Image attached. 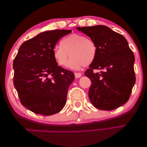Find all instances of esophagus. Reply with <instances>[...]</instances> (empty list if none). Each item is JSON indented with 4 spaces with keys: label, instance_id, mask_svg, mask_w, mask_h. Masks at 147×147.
Here are the masks:
<instances>
[{
    "label": "esophagus",
    "instance_id": "34e87169",
    "mask_svg": "<svg viewBox=\"0 0 147 147\" xmlns=\"http://www.w3.org/2000/svg\"><path fill=\"white\" fill-rule=\"evenodd\" d=\"M74 75H75L76 78H81V76H82V74L81 73H79V72H75V73H74Z\"/></svg>",
    "mask_w": 147,
    "mask_h": 147
}]
</instances>
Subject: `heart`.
Listing matches in <instances>:
<instances>
[{
  "instance_id": "b5f03b06",
  "label": "heart",
  "mask_w": 147,
  "mask_h": 147,
  "mask_svg": "<svg viewBox=\"0 0 147 147\" xmlns=\"http://www.w3.org/2000/svg\"><path fill=\"white\" fill-rule=\"evenodd\" d=\"M97 45L90 38L78 33L71 34L61 41L53 48V55L60 66L66 64L72 69H79L83 66H87L94 61L97 55Z\"/></svg>"
}]
</instances>
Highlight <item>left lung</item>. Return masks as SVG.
I'll use <instances>...</instances> for the list:
<instances>
[{
	"label": "left lung",
	"mask_w": 147,
	"mask_h": 147,
	"mask_svg": "<svg viewBox=\"0 0 147 147\" xmlns=\"http://www.w3.org/2000/svg\"><path fill=\"white\" fill-rule=\"evenodd\" d=\"M76 28L94 41L98 48L94 61L85 73L92 83L88 92L91 103L105 111L124 105L136 83L135 57L126 39L106 26ZM94 69L104 71L94 73Z\"/></svg>",
	"instance_id": "obj_1"
}]
</instances>
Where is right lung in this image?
Listing matches in <instances>:
<instances>
[{
  "label": "right lung",
  "mask_w": 147,
  "mask_h": 147,
  "mask_svg": "<svg viewBox=\"0 0 147 147\" xmlns=\"http://www.w3.org/2000/svg\"><path fill=\"white\" fill-rule=\"evenodd\" d=\"M71 30L44 32L25 41L14 59L13 85L24 107L35 113L52 115L66 104L72 71L58 66L53 48Z\"/></svg>",
  "instance_id": "right-lung-1"
}]
</instances>
